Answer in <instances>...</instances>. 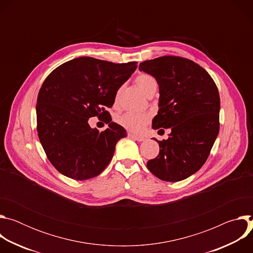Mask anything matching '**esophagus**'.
I'll list each match as a JSON object with an SVG mask.
<instances>
[{"label": "esophagus", "instance_id": "34e87169", "mask_svg": "<svg viewBox=\"0 0 253 253\" xmlns=\"http://www.w3.org/2000/svg\"><path fill=\"white\" fill-rule=\"evenodd\" d=\"M128 136H129L130 138H132V139H134V140L138 141V142H142V141L145 140V137L139 136V135H134V134H131V133H129V134H128Z\"/></svg>", "mask_w": 253, "mask_h": 253}]
</instances>
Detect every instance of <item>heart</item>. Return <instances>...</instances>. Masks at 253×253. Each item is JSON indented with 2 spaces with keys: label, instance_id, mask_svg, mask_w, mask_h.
I'll list each match as a JSON object with an SVG mask.
<instances>
[{
  "label": "heart",
  "instance_id": "b5f03b06",
  "mask_svg": "<svg viewBox=\"0 0 253 253\" xmlns=\"http://www.w3.org/2000/svg\"><path fill=\"white\" fill-rule=\"evenodd\" d=\"M136 85L146 95L151 91L156 90L157 82L156 80L148 74H139L135 79ZM121 89H119L114 98V106L118 105L119 95ZM150 121V116L146 113H134V112H125L116 117V122L123 128L131 132H140L144 129Z\"/></svg>",
  "mask_w": 253,
  "mask_h": 253
}]
</instances>
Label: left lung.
<instances>
[{"mask_svg": "<svg viewBox=\"0 0 253 253\" xmlns=\"http://www.w3.org/2000/svg\"><path fill=\"white\" fill-rule=\"evenodd\" d=\"M139 70L159 86L152 128L171 130L167 140L158 141L159 154L147 168L163 181H181L203 166L218 135V89L202 67L184 58L159 57L140 63Z\"/></svg>", "mask_w": 253, "mask_h": 253, "instance_id": "left-lung-1", "label": "left lung"}]
</instances>
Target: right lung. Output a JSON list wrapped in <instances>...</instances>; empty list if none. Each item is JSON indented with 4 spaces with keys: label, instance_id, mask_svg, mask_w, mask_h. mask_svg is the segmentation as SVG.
<instances>
[{
    "label": "right lung",
    "instance_id": "add662e5",
    "mask_svg": "<svg viewBox=\"0 0 253 253\" xmlns=\"http://www.w3.org/2000/svg\"><path fill=\"white\" fill-rule=\"evenodd\" d=\"M136 64L80 57L62 64L46 78L36 107L37 130L48 159L61 174L87 180L110 163L117 142L127 133L112 122L107 109ZM94 116L106 119L105 131L89 127L88 118Z\"/></svg>",
    "mask_w": 253,
    "mask_h": 253
}]
</instances>
